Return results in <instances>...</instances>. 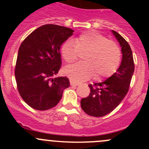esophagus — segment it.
Wrapping results in <instances>:
<instances>
[{
  "label": "esophagus",
  "mask_w": 149,
  "mask_h": 149,
  "mask_svg": "<svg viewBox=\"0 0 149 149\" xmlns=\"http://www.w3.org/2000/svg\"><path fill=\"white\" fill-rule=\"evenodd\" d=\"M70 86H77L79 85V83L76 81H70Z\"/></svg>",
  "instance_id": "1"
}]
</instances>
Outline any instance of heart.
<instances>
[{
    "label": "heart",
    "mask_w": 149,
    "mask_h": 149,
    "mask_svg": "<svg viewBox=\"0 0 149 149\" xmlns=\"http://www.w3.org/2000/svg\"><path fill=\"white\" fill-rule=\"evenodd\" d=\"M61 55L67 63L77 60L79 52L83 53L84 62L67 66L64 73L75 81H84L94 74L102 79L113 74L120 65L121 52L118 45L94 31L82 33L63 44Z\"/></svg>",
    "instance_id": "b5f03b06"
}]
</instances>
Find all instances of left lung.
Returning a JSON list of instances; mask_svg holds the SVG:
<instances>
[{
	"instance_id": "1",
	"label": "left lung",
	"mask_w": 149,
	"mask_h": 149,
	"mask_svg": "<svg viewBox=\"0 0 149 149\" xmlns=\"http://www.w3.org/2000/svg\"><path fill=\"white\" fill-rule=\"evenodd\" d=\"M112 32L121 47V64L116 73L104 81L88 85L90 94L81 100V106L90 116L103 117L114 110L127 94L134 72V61L130 45L120 34L113 30Z\"/></svg>"
}]
</instances>
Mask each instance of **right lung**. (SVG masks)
Returning <instances> with one entry per match:
<instances>
[{
	"mask_svg": "<svg viewBox=\"0 0 149 149\" xmlns=\"http://www.w3.org/2000/svg\"><path fill=\"white\" fill-rule=\"evenodd\" d=\"M73 31L58 25H43L21 44L15 67L16 84L22 98L33 109L47 110L56 106L70 86L65 76H52L61 67V47Z\"/></svg>",
	"mask_w": 149,
	"mask_h": 149,
	"instance_id": "add662e5",
	"label": "right lung"
}]
</instances>
